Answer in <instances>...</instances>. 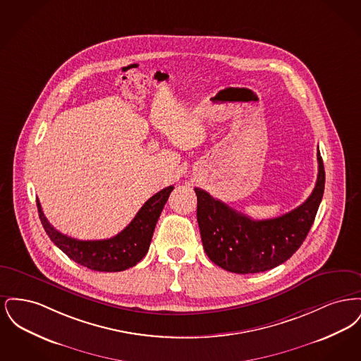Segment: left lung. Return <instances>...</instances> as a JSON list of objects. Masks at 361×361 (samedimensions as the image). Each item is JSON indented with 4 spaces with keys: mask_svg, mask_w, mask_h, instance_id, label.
Segmentation results:
<instances>
[{
    "mask_svg": "<svg viewBox=\"0 0 361 361\" xmlns=\"http://www.w3.org/2000/svg\"><path fill=\"white\" fill-rule=\"evenodd\" d=\"M318 178L307 200L272 219H252L206 190L195 188L197 224L207 256L233 274H258L283 264L306 240L325 189V169L318 150Z\"/></svg>",
    "mask_w": 361,
    "mask_h": 361,
    "instance_id": "8db88e82",
    "label": "left lung"
}]
</instances>
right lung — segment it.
Wrapping results in <instances>:
<instances>
[{"mask_svg": "<svg viewBox=\"0 0 361 361\" xmlns=\"http://www.w3.org/2000/svg\"><path fill=\"white\" fill-rule=\"evenodd\" d=\"M173 188L171 185L155 193L137 211L131 224L108 240H81L62 234L47 221L39 200H36V204L47 235L68 257L92 271L121 272L137 265L146 256L155 224Z\"/></svg>", "mask_w": 361, "mask_h": 361, "instance_id": "1", "label": "right lung"}]
</instances>
